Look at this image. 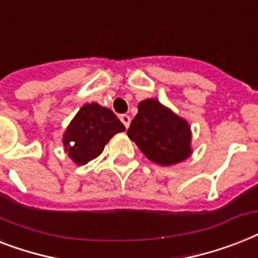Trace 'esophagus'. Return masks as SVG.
<instances>
[{
	"instance_id": "34e87169",
	"label": "esophagus",
	"mask_w": 258,
	"mask_h": 258,
	"mask_svg": "<svg viewBox=\"0 0 258 258\" xmlns=\"http://www.w3.org/2000/svg\"><path fill=\"white\" fill-rule=\"evenodd\" d=\"M120 120H122L123 124L125 125V128H128L130 123H131V118H130L128 115H120Z\"/></svg>"
}]
</instances>
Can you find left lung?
<instances>
[{"label": "left lung", "mask_w": 258, "mask_h": 258, "mask_svg": "<svg viewBox=\"0 0 258 258\" xmlns=\"http://www.w3.org/2000/svg\"><path fill=\"white\" fill-rule=\"evenodd\" d=\"M127 135L148 160L164 167L184 162L192 155L189 123L156 99L138 104Z\"/></svg>", "instance_id": "8db88e82"}]
</instances>
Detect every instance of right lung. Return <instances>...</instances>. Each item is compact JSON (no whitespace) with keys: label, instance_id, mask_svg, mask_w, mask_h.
Returning <instances> with one entry per match:
<instances>
[{"label":"right lung","instance_id":"obj_1","mask_svg":"<svg viewBox=\"0 0 258 258\" xmlns=\"http://www.w3.org/2000/svg\"><path fill=\"white\" fill-rule=\"evenodd\" d=\"M123 131L125 127L110 108L87 103L63 133L64 152L77 165H85L103 152L112 136Z\"/></svg>","mask_w":258,"mask_h":258}]
</instances>
